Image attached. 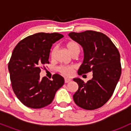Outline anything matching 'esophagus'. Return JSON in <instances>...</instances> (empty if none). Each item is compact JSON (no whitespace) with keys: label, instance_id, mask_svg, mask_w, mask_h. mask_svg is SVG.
Instances as JSON below:
<instances>
[{"label":"esophagus","instance_id":"esophagus-1","mask_svg":"<svg viewBox=\"0 0 131 131\" xmlns=\"http://www.w3.org/2000/svg\"><path fill=\"white\" fill-rule=\"evenodd\" d=\"M70 81H71V79H70L66 78V77L65 78V83H69V82H70Z\"/></svg>","mask_w":131,"mask_h":131}]
</instances>
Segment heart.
<instances>
[{"mask_svg":"<svg viewBox=\"0 0 131 131\" xmlns=\"http://www.w3.org/2000/svg\"><path fill=\"white\" fill-rule=\"evenodd\" d=\"M68 51L70 52V54H72L75 52H79L80 51V47L79 45L75 42H69L66 45ZM56 50V48H54L51 52V56L54 57V54ZM75 66H61L58 68V71L60 72L62 74L66 76H70L73 73Z\"/></svg>","mask_w":131,"mask_h":131,"instance_id":"obj_1","label":"heart"}]
</instances>
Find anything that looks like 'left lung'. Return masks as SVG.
<instances>
[{"label":"left lung","instance_id":"obj_1","mask_svg":"<svg viewBox=\"0 0 131 131\" xmlns=\"http://www.w3.org/2000/svg\"><path fill=\"white\" fill-rule=\"evenodd\" d=\"M68 35L83 47L84 52L79 75L92 71V79L86 83L79 78L73 79L79 85L73 96L74 102L84 110L99 108L111 98L119 80V52L110 39L100 32H71Z\"/></svg>","mask_w":131,"mask_h":131}]
</instances>
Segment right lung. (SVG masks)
Returning a JSON list of instances; mask_svg holds the SVG:
<instances>
[{
	"label": "right lung",
	"instance_id": "obj_1",
	"mask_svg": "<svg viewBox=\"0 0 131 131\" xmlns=\"http://www.w3.org/2000/svg\"><path fill=\"white\" fill-rule=\"evenodd\" d=\"M63 37L58 33H38L28 36L16 45L8 63L12 86L23 104L30 108H42L51 104L56 92L63 86L59 74L52 80L40 77V67L49 63L52 44Z\"/></svg>",
	"mask_w": 131,
	"mask_h": 131
}]
</instances>
